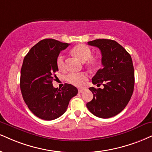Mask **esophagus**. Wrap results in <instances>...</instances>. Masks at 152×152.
<instances>
[{"label":"esophagus","mask_w":152,"mask_h":152,"mask_svg":"<svg viewBox=\"0 0 152 152\" xmlns=\"http://www.w3.org/2000/svg\"><path fill=\"white\" fill-rule=\"evenodd\" d=\"M83 91H84V89H78V91H79V93L83 92Z\"/></svg>","instance_id":"esophagus-1"}]
</instances>
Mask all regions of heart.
<instances>
[{
	"label": "heart",
	"instance_id": "b5f03b06",
	"mask_svg": "<svg viewBox=\"0 0 152 152\" xmlns=\"http://www.w3.org/2000/svg\"><path fill=\"white\" fill-rule=\"evenodd\" d=\"M72 53L77 58H79L82 62L87 61L88 66L94 67H96L99 64V61L96 58H91V50L89 46L85 44H78L72 49ZM57 66L60 70H63L65 67L64 58L63 56H59L58 57ZM87 75L86 73H71L66 77V80L71 85L76 86V87H82L85 85V82L87 80Z\"/></svg>",
	"mask_w": 152,
	"mask_h": 152
}]
</instances>
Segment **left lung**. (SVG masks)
<instances>
[{
    "mask_svg": "<svg viewBox=\"0 0 152 152\" xmlns=\"http://www.w3.org/2000/svg\"><path fill=\"white\" fill-rule=\"evenodd\" d=\"M102 53V68L93 77L92 83L104 89L90 87L93 99L87 104L89 111L102 118H109L123 110L134 90V72L132 58L121 45L110 39L88 42Z\"/></svg>",
    "mask_w": 152,
    "mask_h": 152,
    "instance_id": "obj_1",
    "label": "left lung"
}]
</instances>
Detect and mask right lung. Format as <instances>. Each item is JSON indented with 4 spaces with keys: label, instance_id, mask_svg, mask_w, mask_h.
<instances>
[{
    "label": "right lung",
    "instance_id": "add662e5",
    "mask_svg": "<svg viewBox=\"0 0 152 152\" xmlns=\"http://www.w3.org/2000/svg\"><path fill=\"white\" fill-rule=\"evenodd\" d=\"M53 39L40 41L24 57L20 75V89L29 109L39 118L52 121L66 111L70 99L78 90L70 84L54 88L53 80L58 71L60 52L69 46Z\"/></svg>",
    "mask_w": 152,
    "mask_h": 152
}]
</instances>
